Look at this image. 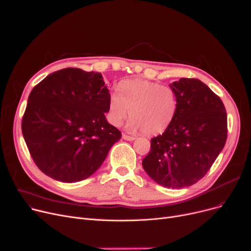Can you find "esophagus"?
Returning <instances> with one entry per match:
<instances>
[{"label": "esophagus", "instance_id": "1", "mask_svg": "<svg viewBox=\"0 0 251 251\" xmlns=\"http://www.w3.org/2000/svg\"><path fill=\"white\" fill-rule=\"evenodd\" d=\"M123 139L126 140V141H134L135 138L134 137H131V136H127L126 134H123Z\"/></svg>", "mask_w": 251, "mask_h": 251}]
</instances>
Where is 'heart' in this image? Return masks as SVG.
<instances>
[{"label": "heart", "mask_w": 251, "mask_h": 251, "mask_svg": "<svg viewBox=\"0 0 251 251\" xmlns=\"http://www.w3.org/2000/svg\"><path fill=\"white\" fill-rule=\"evenodd\" d=\"M177 109V96L172 87L145 79H128L119 83L118 93L110 95L108 119L119 126L129 112L128 131L157 135L171 126Z\"/></svg>", "instance_id": "obj_1"}]
</instances>
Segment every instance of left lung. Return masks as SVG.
<instances>
[{
  "label": "left lung",
  "instance_id": "obj_1",
  "mask_svg": "<svg viewBox=\"0 0 251 251\" xmlns=\"http://www.w3.org/2000/svg\"><path fill=\"white\" fill-rule=\"evenodd\" d=\"M170 87L177 96L176 116L162 135L151 139L142 166L159 185L181 188L202 179L225 147L226 112L220 98L201 80L181 78Z\"/></svg>",
  "mask_w": 251,
  "mask_h": 251
}]
</instances>
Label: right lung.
Returning <instances> with one entry per match:
<instances>
[{
  "instance_id": "right-lung-1",
  "label": "right lung",
  "mask_w": 251,
  "mask_h": 251,
  "mask_svg": "<svg viewBox=\"0 0 251 251\" xmlns=\"http://www.w3.org/2000/svg\"><path fill=\"white\" fill-rule=\"evenodd\" d=\"M109 97L101 73L76 68L49 74L33 88L22 129L29 153L44 174L72 183L101 167L122 138L105 116Z\"/></svg>"
}]
</instances>
